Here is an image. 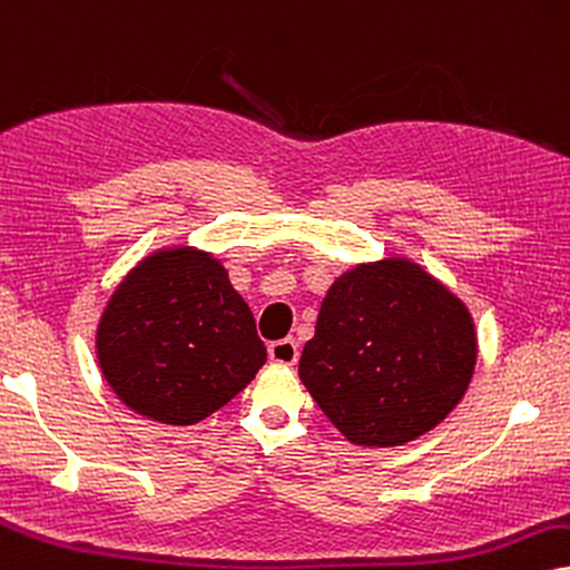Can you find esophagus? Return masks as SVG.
<instances>
[{"mask_svg":"<svg viewBox=\"0 0 570 570\" xmlns=\"http://www.w3.org/2000/svg\"><path fill=\"white\" fill-rule=\"evenodd\" d=\"M269 360L277 364H296L298 362V343L293 338L269 343Z\"/></svg>","mask_w":570,"mask_h":570,"instance_id":"34e87169","label":"esophagus"}]
</instances>
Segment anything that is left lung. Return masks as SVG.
Here are the masks:
<instances>
[{
	"mask_svg": "<svg viewBox=\"0 0 570 570\" xmlns=\"http://www.w3.org/2000/svg\"><path fill=\"white\" fill-rule=\"evenodd\" d=\"M475 360L468 306L420 264L389 256L330 285L298 375L351 444L389 449L460 404Z\"/></svg>",
	"mask_w": 570,
	"mask_h": 570,
	"instance_id": "left-lung-1",
	"label": "left lung"
}]
</instances>
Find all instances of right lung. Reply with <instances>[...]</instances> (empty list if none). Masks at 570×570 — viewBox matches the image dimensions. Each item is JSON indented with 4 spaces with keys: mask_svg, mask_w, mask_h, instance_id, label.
Masks as SVG:
<instances>
[{
    "mask_svg": "<svg viewBox=\"0 0 570 570\" xmlns=\"http://www.w3.org/2000/svg\"><path fill=\"white\" fill-rule=\"evenodd\" d=\"M95 348L116 396L166 425L206 420L266 362L224 264L193 245L160 248L126 274L105 304Z\"/></svg>",
    "mask_w": 570,
    "mask_h": 570,
    "instance_id": "right-lung-1",
    "label": "right lung"
}]
</instances>
